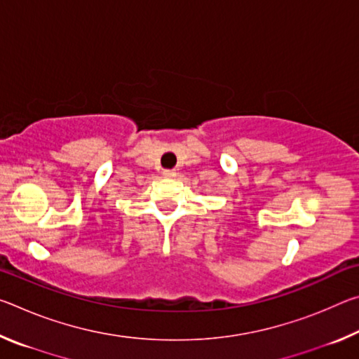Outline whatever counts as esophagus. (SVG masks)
I'll return each mask as SVG.
<instances>
[{
    "label": "esophagus",
    "instance_id": "1",
    "mask_svg": "<svg viewBox=\"0 0 359 359\" xmlns=\"http://www.w3.org/2000/svg\"><path fill=\"white\" fill-rule=\"evenodd\" d=\"M163 175H165V177H175L177 172H175L174 169H166V171H163Z\"/></svg>",
    "mask_w": 359,
    "mask_h": 359
}]
</instances>
